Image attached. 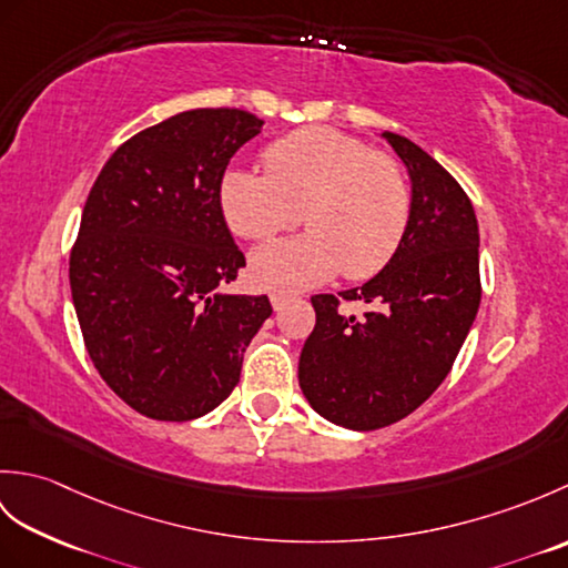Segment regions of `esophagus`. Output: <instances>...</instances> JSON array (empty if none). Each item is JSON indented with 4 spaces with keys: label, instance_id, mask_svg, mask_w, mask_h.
Listing matches in <instances>:
<instances>
[{
    "label": "esophagus",
    "instance_id": "obj_1",
    "mask_svg": "<svg viewBox=\"0 0 568 568\" xmlns=\"http://www.w3.org/2000/svg\"><path fill=\"white\" fill-rule=\"evenodd\" d=\"M271 305H273L275 312H281L287 305V295L285 293H273L271 295Z\"/></svg>",
    "mask_w": 568,
    "mask_h": 568
}]
</instances>
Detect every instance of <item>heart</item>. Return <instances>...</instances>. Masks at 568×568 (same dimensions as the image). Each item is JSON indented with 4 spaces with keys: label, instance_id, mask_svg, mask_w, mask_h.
<instances>
[{
    "label": "heart",
    "instance_id": "b5f03b06",
    "mask_svg": "<svg viewBox=\"0 0 568 568\" xmlns=\"http://www.w3.org/2000/svg\"><path fill=\"white\" fill-rule=\"evenodd\" d=\"M265 171L229 168L220 183L222 214L234 234L263 241L305 216L310 232L251 253L263 291L293 293L344 273L364 281L388 263L413 212L403 165L393 155L329 126H307L271 143Z\"/></svg>",
    "mask_w": 568,
    "mask_h": 568
}]
</instances>
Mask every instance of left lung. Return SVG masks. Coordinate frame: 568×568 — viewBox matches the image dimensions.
Here are the masks:
<instances>
[{
  "mask_svg": "<svg viewBox=\"0 0 568 568\" xmlns=\"http://www.w3.org/2000/svg\"><path fill=\"white\" fill-rule=\"evenodd\" d=\"M407 165L413 212L395 256L368 283L315 295V329L300 354V388L334 425L371 432L407 417L449 376L480 305L478 222L452 173L393 131ZM368 302L361 321L341 300Z\"/></svg>",
  "mask_w": 568,
  "mask_h": 568,
  "instance_id": "obj_1",
  "label": "left lung"
}]
</instances>
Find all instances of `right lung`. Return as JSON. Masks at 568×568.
<instances>
[{
    "label": "right lung",
    "mask_w": 568,
    "mask_h": 568,
    "mask_svg": "<svg viewBox=\"0 0 568 568\" xmlns=\"http://www.w3.org/2000/svg\"><path fill=\"white\" fill-rule=\"evenodd\" d=\"M244 110H190L119 146L84 202L70 291L104 383L163 422L207 415L236 388L271 317L265 295H229L246 258L220 204L232 155L261 134Z\"/></svg>",
    "instance_id": "obj_1"
}]
</instances>
